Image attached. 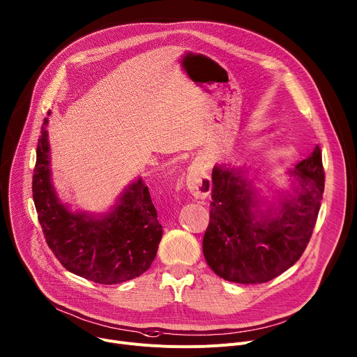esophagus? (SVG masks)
<instances>
[{"mask_svg":"<svg viewBox=\"0 0 357 357\" xmlns=\"http://www.w3.org/2000/svg\"><path fill=\"white\" fill-rule=\"evenodd\" d=\"M186 188L198 199H206L209 197L212 190V181L199 164H193L188 168Z\"/></svg>","mask_w":357,"mask_h":357,"instance_id":"obj_1","label":"esophagus"}]
</instances>
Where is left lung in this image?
Masks as SVG:
<instances>
[{"instance_id": "8db88e82", "label": "left lung", "mask_w": 357, "mask_h": 357, "mask_svg": "<svg viewBox=\"0 0 357 357\" xmlns=\"http://www.w3.org/2000/svg\"><path fill=\"white\" fill-rule=\"evenodd\" d=\"M245 171L215 167L209 225L202 249L206 264L220 278L236 283H265L294 266L305 252L325 190L319 145L290 174L294 193L257 220L256 197Z\"/></svg>"}]
</instances>
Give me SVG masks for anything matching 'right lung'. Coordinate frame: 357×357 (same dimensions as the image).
I'll return each mask as SVG.
<instances>
[{
    "mask_svg": "<svg viewBox=\"0 0 357 357\" xmlns=\"http://www.w3.org/2000/svg\"><path fill=\"white\" fill-rule=\"evenodd\" d=\"M48 118L41 126L32 198L47 245L67 271L101 284H116L149 269L162 238L148 186L131 183L111 213L93 219L73 213L55 195L50 171Z\"/></svg>",
    "mask_w": 357,
    "mask_h": 357,
    "instance_id": "right-lung-1",
    "label": "right lung"
}]
</instances>
